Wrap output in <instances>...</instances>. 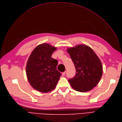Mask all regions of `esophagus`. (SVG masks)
Wrapping results in <instances>:
<instances>
[{"label":"esophagus","instance_id":"esophagus-1","mask_svg":"<svg viewBox=\"0 0 122 122\" xmlns=\"http://www.w3.org/2000/svg\"><path fill=\"white\" fill-rule=\"evenodd\" d=\"M66 71H65L64 72H62V76H65V74H66Z\"/></svg>","mask_w":122,"mask_h":122}]
</instances>
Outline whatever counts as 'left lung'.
<instances>
[{"label": "left lung", "mask_w": 122, "mask_h": 122, "mask_svg": "<svg viewBox=\"0 0 122 122\" xmlns=\"http://www.w3.org/2000/svg\"><path fill=\"white\" fill-rule=\"evenodd\" d=\"M76 72L69 81L74 90L87 92L98 84L103 74V66L98 56L89 46L78 45L67 49Z\"/></svg>", "instance_id": "8db88e82"}]
</instances>
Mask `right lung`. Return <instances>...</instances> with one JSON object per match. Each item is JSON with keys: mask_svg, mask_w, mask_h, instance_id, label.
Listing matches in <instances>:
<instances>
[{"mask_svg": "<svg viewBox=\"0 0 122 122\" xmlns=\"http://www.w3.org/2000/svg\"><path fill=\"white\" fill-rule=\"evenodd\" d=\"M56 49L47 43L38 46L29 57L26 76L30 85L37 91L47 92L54 89L61 74L56 70L58 61L51 57Z\"/></svg>", "mask_w": 122, "mask_h": 122, "instance_id": "add662e5", "label": "right lung"}]
</instances>
